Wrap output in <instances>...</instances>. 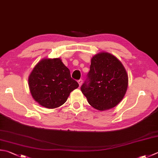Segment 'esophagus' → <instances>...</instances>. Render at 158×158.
Returning <instances> with one entry per match:
<instances>
[{"mask_svg":"<svg viewBox=\"0 0 158 158\" xmlns=\"http://www.w3.org/2000/svg\"><path fill=\"white\" fill-rule=\"evenodd\" d=\"M78 82L79 85H80V86H81V85H82V80H81V79L79 80L78 81Z\"/></svg>","mask_w":158,"mask_h":158,"instance_id":"esophagus-1","label":"esophagus"}]
</instances>
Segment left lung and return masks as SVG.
Masks as SVG:
<instances>
[{
    "instance_id": "left-lung-1",
    "label": "left lung",
    "mask_w": 158,
    "mask_h": 158,
    "mask_svg": "<svg viewBox=\"0 0 158 158\" xmlns=\"http://www.w3.org/2000/svg\"><path fill=\"white\" fill-rule=\"evenodd\" d=\"M87 78L81 91L97 110L114 108L125 96L128 74L122 62L111 53L100 52L92 57Z\"/></svg>"
}]
</instances>
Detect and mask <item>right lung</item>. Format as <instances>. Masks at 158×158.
Returning a JSON list of instances; mask_svg holds the SVG:
<instances>
[{
  "label": "right lung",
  "mask_w": 158,
  "mask_h": 158,
  "mask_svg": "<svg viewBox=\"0 0 158 158\" xmlns=\"http://www.w3.org/2000/svg\"><path fill=\"white\" fill-rule=\"evenodd\" d=\"M28 82L34 100L48 109L63 105L71 92L79 87L60 58L40 60L29 74Z\"/></svg>",
  "instance_id": "obj_1"
}]
</instances>
